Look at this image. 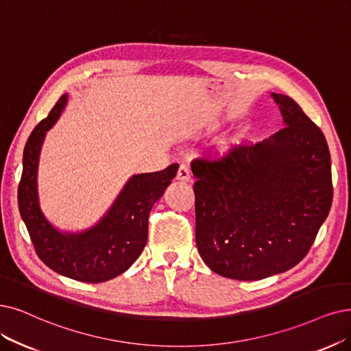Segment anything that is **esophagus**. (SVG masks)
Returning a JSON list of instances; mask_svg holds the SVG:
<instances>
[{"mask_svg": "<svg viewBox=\"0 0 351 351\" xmlns=\"http://www.w3.org/2000/svg\"><path fill=\"white\" fill-rule=\"evenodd\" d=\"M191 173L189 170V167L186 164H181L180 168H178V173H177V180L180 181H184V183H189V181H191Z\"/></svg>", "mask_w": 351, "mask_h": 351, "instance_id": "1", "label": "esophagus"}]
</instances>
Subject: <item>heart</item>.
<instances>
[{
	"mask_svg": "<svg viewBox=\"0 0 351 351\" xmlns=\"http://www.w3.org/2000/svg\"><path fill=\"white\" fill-rule=\"evenodd\" d=\"M234 143H236V138H228V139H224V141L221 143V149L226 151V149L230 148Z\"/></svg>",
	"mask_w": 351,
	"mask_h": 351,
	"instance_id": "obj_1",
	"label": "heart"
}]
</instances>
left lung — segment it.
<instances>
[{"label":"left lung","instance_id":"obj_1","mask_svg":"<svg viewBox=\"0 0 351 351\" xmlns=\"http://www.w3.org/2000/svg\"><path fill=\"white\" fill-rule=\"evenodd\" d=\"M285 127L217 161L194 160L195 243L213 272L258 281L300 263L332 202L324 134L287 95L272 93Z\"/></svg>","mask_w":351,"mask_h":351}]
</instances>
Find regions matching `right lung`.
I'll use <instances>...</instances> for the list:
<instances>
[{
	"instance_id": "right-lung-1",
	"label": "right lung",
	"mask_w": 351,
	"mask_h": 351,
	"mask_svg": "<svg viewBox=\"0 0 351 351\" xmlns=\"http://www.w3.org/2000/svg\"><path fill=\"white\" fill-rule=\"evenodd\" d=\"M66 104L67 95H63L27 139L19 208L38 258L50 269L80 282H105L130 269L141 255L148 237L151 208L171 184L178 164L168 165L162 171L132 176L92 228L76 233L59 230L40 207L37 173L46 134L60 118Z\"/></svg>"
}]
</instances>
